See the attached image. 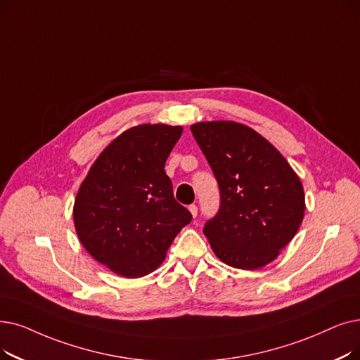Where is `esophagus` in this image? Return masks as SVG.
Wrapping results in <instances>:
<instances>
[{"label": "esophagus", "instance_id": "1", "mask_svg": "<svg viewBox=\"0 0 360 360\" xmlns=\"http://www.w3.org/2000/svg\"><path fill=\"white\" fill-rule=\"evenodd\" d=\"M188 209H190V212H191V214H193V216H194V217H195V216H197V213H198V207H197V206H195V205H191V206H190V207H188Z\"/></svg>", "mask_w": 360, "mask_h": 360}]
</instances>
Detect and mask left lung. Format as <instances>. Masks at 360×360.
Wrapping results in <instances>:
<instances>
[{"label":"left lung","instance_id":"obj_1","mask_svg":"<svg viewBox=\"0 0 360 360\" xmlns=\"http://www.w3.org/2000/svg\"><path fill=\"white\" fill-rule=\"evenodd\" d=\"M191 132L221 193V206L202 229L214 255L247 271L271 263L303 221L299 176L268 139L245 124L200 122Z\"/></svg>","mask_w":360,"mask_h":360}]
</instances>
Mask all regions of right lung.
<instances>
[{
  "label": "right lung",
  "mask_w": 360,
  "mask_h": 360,
  "mask_svg": "<svg viewBox=\"0 0 360 360\" xmlns=\"http://www.w3.org/2000/svg\"><path fill=\"white\" fill-rule=\"evenodd\" d=\"M182 127L139 124L98 155L77 191L76 233L86 252L115 274L144 276L158 269L191 213L174 197L165 163Z\"/></svg>",
  "instance_id": "add662e5"
}]
</instances>
